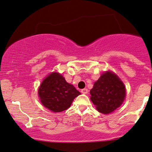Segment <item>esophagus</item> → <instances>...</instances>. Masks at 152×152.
I'll return each mask as SVG.
<instances>
[{
  "mask_svg": "<svg viewBox=\"0 0 152 152\" xmlns=\"http://www.w3.org/2000/svg\"><path fill=\"white\" fill-rule=\"evenodd\" d=\"M88 89L87 88H83V89H82L81 90V93L83 94H88Z\"/></svg>",
  "mask_w": 152,
  "mask_h": 152,
  "instance_id": "obj_1",
  "label": "esophagus"
}]
</instances>
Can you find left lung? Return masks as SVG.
Listing matches in <instances>:
<instances>
[{"mask_svg": "<svg viewBox=\"0 0 152 152\" xmlns=\"http://www.w3.org/2000/svg\"><path fill=\"white\" fill-rule=\"evenodd\" d=\"M91 100L97 110L110 114L118 108L125 99L126 89L120 78L111 71H106L95 82L90 91Z\"/></svg>", "mask_w": 152, "mask_h": 152, "instance_id": "left-lung-1", "label": "left lung"}]
</instances>
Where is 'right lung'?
Returning a JSON list of instances; mask_svg holds the SVG:
<instances>
[{
    "label": "right lung",
    "mask_w": 152,
    "mask_h": 152,
    "mask_svg": "<svg viewBox=\"0 0 152 152\" xmlns=\"http://www.w3.org/2000/svg\"><path fill=\"white\" fill-rule=\"evenodd\" d=\"M38 95L45 107L52 112L60 113L70 107L74 98L81 93L67 83L62 75L53 72L42 82Z\"/></svg>",
    "instance_id": "obj_1"
}]
</instances>
